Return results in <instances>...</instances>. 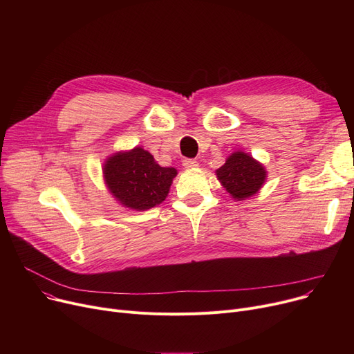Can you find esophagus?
Instances as JSON below:
<instances>
[{
    "label": "esophagus",
    "mask_w": 354,
    "mask_h": 354,
    "mask_svg": "<svg viewBox=\"0 0 354 354\" xmlns=\"http://www.w3.org/2000/svg\"><path fill=\"white\" fill-rule=\"evenodd\" d=\"M182 165H183L185 167H188V169H189V167H196V166H198V162H196L195 159H183V160H182Z\"/></svg>",
    "instance_id": "esophagus-1"
}]
</instances>
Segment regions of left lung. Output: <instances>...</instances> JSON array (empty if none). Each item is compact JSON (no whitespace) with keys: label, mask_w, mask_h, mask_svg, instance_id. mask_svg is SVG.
Returning a JSON list of instances; mask_svg holds the SVG:
<instances>
[{"label":"left lung","mask_w":354,"mask_h":354,"mask_svg":"<svg viewBox=\"0 0 354 354\" xmlns=\"http://www.w3.org/2000/svg\"><path fill=\"white\" fill-rule=\"evenodd\" d=\"M216 176L222 187L236 201L255 195L266 182V167L244 152H234L219 169Z\"/></svg>","instance_id":"obj_1"}]
</instances>
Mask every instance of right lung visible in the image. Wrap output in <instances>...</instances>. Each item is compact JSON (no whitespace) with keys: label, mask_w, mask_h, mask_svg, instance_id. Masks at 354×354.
<instances>
[{"label":"right lung","mask_w":354,"mask_h":354,"mask_svg":"<svg viewBox=\"0 0 354 354\" xmlns=\"http://www.w3.org/2000/svg\"><path fill=\"white\" fill-rule=\"evenodd\" d=\"M176 174L175 167L159 166L142 147L111 155L103 166L110 194L123 207L136 211L151 209L163 202Z\"/></svg>","instance_id":"1"}]
</instances>
